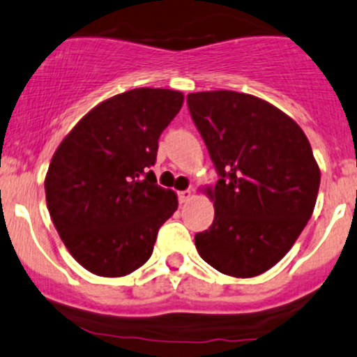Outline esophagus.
Wrapping results in <instances>:
<instances>
[{
	"label": "esophagus",
	"mask_w": 357,
	"mask_h": 357,
	"mask_svg": "<svg viewBox=\"0 0 357 357\" xmlns=\"http://www.w3.org/2000/svg\"><path fill=\"white\" fill-rule=\"evenodd\" d=\"M190 199H192V190L178 192V202L180 204H187Z\"/></svg>",
	"instance_id": "obj_1"
}]
</instances>
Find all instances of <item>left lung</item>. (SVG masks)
Instances as JSON below:
<instances>
[{
    "label": "left lung",
    "mask_w": 357,
    "mask_h": 357,
    "mask_svg": "<svg viewBox=\"0 0 357 357\" xmlns=\"http://www.w3.org/2000/svg\"><path fill=\"white\" fill-rule=\"evenodd\" d=\"M187 104L219 175L214 221L195 248L224 275L265 273L314 212L320 170L310 143L290 116L251 94L192 92Z\"/></svg>",
    "instance_id": "left-lung-1"
}]
</instances>
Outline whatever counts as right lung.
<instances>
[{"mask_svg": "<svg viewBox=\"0 0 357 357\" xmlns=\"http://www.w3.org/2000/svg\"><path fill=\"white\" fill-rule=\"evenodd\" d=\"M183 104L170 89L126 91L91 109L62 139L45 177L47 207L69 253L91 273L130 275L153 253L178 207L150 170Z\"/></svg>", "mask_w": 357, "mask_h": 357, "instance_id": "obj_1", "label": "right lung"}]
</instances>
